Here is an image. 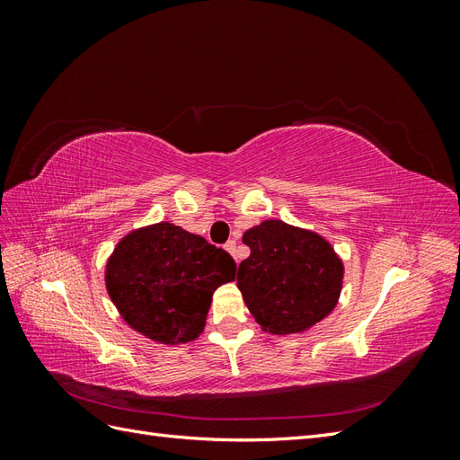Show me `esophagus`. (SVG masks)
Wrapping results in <instances>:
<instances>
[{"instance_id":"34e87169","label":"esophagus","mask_w":460,"mask_h":460,"mask_svg":"<svg viewBox=\"0 0 460 460\" xmlns=\"http://www.w3.org/2000/svg\"><path fill=\"white\" fill-rule=\"evenodd\" d=\"M225 249H226L228 253H232V255H234V253H235V242H234V240L226 242V243H225Z\"/></svg>"}]
</instances>
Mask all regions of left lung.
I'll list each match as a JSON object with an SVG mask.
<instances>
[{"label": "left lung", "instance_id": "left-lung-1", "mask_svg": "<svg viewBox=\"0 0 460 460\" xmlns=\"http://www.w3.org/2000/svg\"><path fill=\"white\" fill-rule=\"evenodd\" d=\"M252 255L238 269V288L257 323L272 333H296L336 307L343 267L330 243L282 220L243 234Z\"/></svg>", "mask_w": 460, "mask_h": 460}]
</instances>
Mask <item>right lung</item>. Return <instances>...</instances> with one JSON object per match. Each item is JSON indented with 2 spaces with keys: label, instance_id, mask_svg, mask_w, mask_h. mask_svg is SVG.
<instances>
[{
  "label": "right lung",
  "instance_id": "obj_1",
  "mask_svg": "<svg viewBox=\"0 0 460 460\" xmlns=\"http://www.w3.org/2000/svg\"><path fill=\"white\" fill-rule=\"evenodd\" d=\"M235 276V261L201 235L169 222L136 230L107 264V291L122 318L161 343L203 332L213 291Z\"/></svg>",
  "mask_w": 460,
  "mask_h": 460
}]
</instances>
